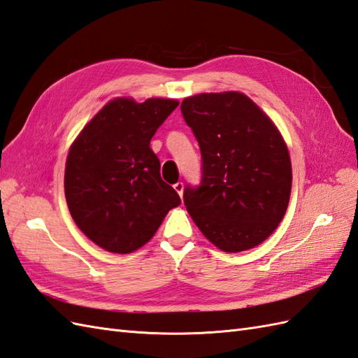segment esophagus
I'll return each instance as SVG.
<instances>
[{"label":"esophagus","instance_id":"1","mask_svg":"<svg viewBox=\"0 0 358 358\" xmlns=\"http://www.w3.org/2000/svg\"><path fill=\"white\" fill-rule=\"evenodd\" d=\"M173 189L177 190V194H178L180 196H182V190H185V185H182L181 181H178V182H176V185H173Z\"/></svg>","mask_w":358,"mask_h":358}]
</instances>
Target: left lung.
I'll return each instance as SVG.
<instances>
[{
    "label": "left lung",
    "instance_id": "left-lung-1",
    "mask_svg": "<svg viewBox=\"0 0 358 358\" xmlns=\"http://www.w3.org/2000/svg\"><path fill=\"white\" fill-rule=\"evenodd\" d=\"M181 113L201 149V182L186 186L185 206L222 252L267 239L287 212L292 162L284 138L259 106L238 91L186 97Z\"/></svg>",
    "mask_w": 358,
    "mask_h": 358
}]
</instances>
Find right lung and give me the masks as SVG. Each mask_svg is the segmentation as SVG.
Wrapping results in <instances>:
<instances>
[{
    "mask_svg": "<svg viewBox=\"0 0 358 358\" xmlns=\"http://www.w3.org/2000/svg\"><path fill=\"white\" fill-rule=\"evenodd\" d=\"M178 106L172 99L108 102L70 148L65 198L76 226L99 247L131 253L151 239L173 207L176 189L162 180L152 136Z\"/></svg>",
    "mask_w": 358,
    "mask_h": 358,
    "instance_id": "1",
    "label": "right lung"
}]
</instances>
